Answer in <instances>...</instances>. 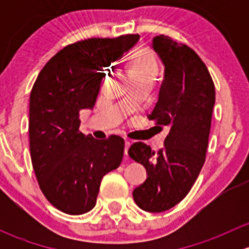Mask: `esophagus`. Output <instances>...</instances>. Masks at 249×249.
<instances>
[{
    "mask_svg": "<svg viewBox=\"0 0 249 249\" xmlns=\"http://www.w3.org/2000/svg\"><path fill=\"white\" fill-rule=\"evenodd\" d=\"M130 145H131V143H130L129 141H125V149H124V153H125V155H126V157H127V150H129Z\"/></svg>",
    "mask_w": 249,
    "mask_h": 249,
    "instance_id": "1",
    "label": "esophagus"
}]
</instances>
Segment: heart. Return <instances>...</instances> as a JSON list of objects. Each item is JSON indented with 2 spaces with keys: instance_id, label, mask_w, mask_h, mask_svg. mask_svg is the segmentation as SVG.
<instances>
[{
  "instance_id": "b5f03b06",
  "label": "heart",
  "mask_w": 249,
  "mask_h": 249,
  "mask_svg": "<svg viewBox=\"0 0 249 249\" xmlns=\"http://www.w3.org/2000/svg\"><path fill=\"white\" fill-rule=\"evenodd\" d=\"M158 74V64L152 52L147 49L139 50L132 56L130 64V77H153Z\"/></svg>"
}]
</instances>
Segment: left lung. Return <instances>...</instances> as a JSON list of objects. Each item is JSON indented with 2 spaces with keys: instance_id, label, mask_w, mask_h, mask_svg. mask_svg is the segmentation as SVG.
I'll list each match as a JSON object with an SVG mask.
<instances>
[{
  "instance_id": "8db88e82",
  "label": "left lung",
  "mask_w": 249,
  "mask_h": 249,
  "mask_svg": "<svg viewBox=\"0 0 249 249\" xmlns=\"http://www.w3.org/2000/svg\"><path fill=\"white\" fill-rule=\"evenodd\" d=\"M152 48L164 65L158 102L148 115L169 130L164 147L153 152L134 143L129 155L144 166L147 179L132 192L141 210L164 212L182 201L205 162L215 90L207 67L188 46L159 35Z\"/></svg>"
}]
</instances>
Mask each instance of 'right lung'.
Wrapping results in <instances>:
<instances>
[{
	"label": "right lung",
	"mask_w": 249,
	"mask_h": 249,
	"mask_svg": "<svg viewBox=\"0 0 249 249\" xmlns=\"http://www.w3.org/2000/svg\"><path fill=\"white\" fill-rule=\"evenodd\" d=\"M139 35L90 38L65 47L42 69L30 95V152L39 188L67 214L89 212L106 173L117 169L124 140L79 131V113L92 109L105 67L139 42Z\"/></svg>",
	"instance_id": "right-lung-1"
}]
</instances>
